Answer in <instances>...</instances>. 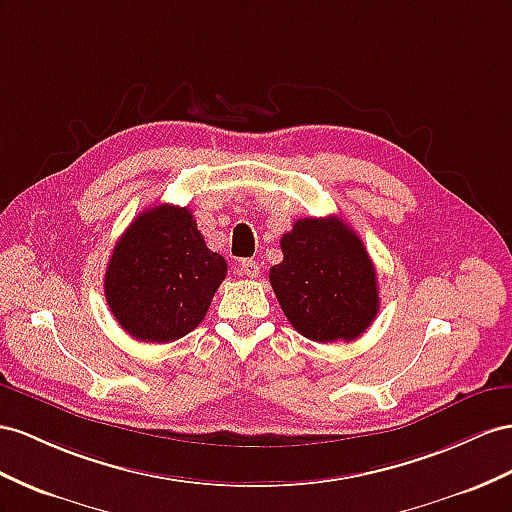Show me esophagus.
I'll return each instance as SVG.
<instances>
[{
  "instance_id": "esophagus-1",
  "label": "esophagus",
  "mask_w": 512,
  "mask_h": 512,
  "mask_svg": "<svg viewBox=\"0 0 512 512\" xmlns=\"http://www.w3.org/2000/svg\"><path fill=\"white\" fill-rule=\"evenodd\" d=\"M238 272L244 274V277H248V279H255L259 274V264L255 259H242L238 264Z\"/></svg>"
}]
</instances>
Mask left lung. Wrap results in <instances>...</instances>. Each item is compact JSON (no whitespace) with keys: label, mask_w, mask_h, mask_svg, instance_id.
I'll return each instance as SVG.
<instances>
[{"label":"left lung","mask_w":512,"mask_h":512,"mask_svg":"<svg viewBox=\"0 0 512 512\" xmlns=\"http://www.w3.org/2000/svg\"><path fill=\"white\" fill-rule=\"evenodd\" d=\"M272 290L294 329L311 342H352L374 322L378 285L372 259L346 222L300 218L281 238Z\"/></svg>","instance_id":"1"}]
</instances>
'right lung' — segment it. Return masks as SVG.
<instances>
[{
    "instance_id": "obj_1",
    "label": "right lung",
    "mask_w": 512,
    "mask_h": 512,
    "mask_svg": "<svg viewBox=\"0 0 512 512\" xmlns=\"http://www.w3.org/2000/svg\"><path fill=\"white\" fill-rule=\"evenodd\" d=\"M227 277L188 207L155 205L116 242L106 268L112 316L138 342L168 344L194 331Z\"/></svg>"
}]
</instances>
